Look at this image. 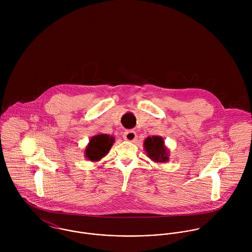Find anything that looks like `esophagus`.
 I'll return each instance as SVG.
<instances>
[{
    "label": "esophagus",
    "mask_w": 252,
    "mask_h": 252,
    "mask_svg": "<svg viewBox=\"0 0 252 252\" xmlns=\"http://www.w3.org/2000/svg\"><path fill=\"white\" fill-rule=\"evenodd\" d=\"M123 138H124V140H126V141L133 142V141L136 140L137 134H136V132L133 131V130H127V131H125V132L123 133Z\"/></svg>",
    "instance_id": "obj_1"
}]
</instances>
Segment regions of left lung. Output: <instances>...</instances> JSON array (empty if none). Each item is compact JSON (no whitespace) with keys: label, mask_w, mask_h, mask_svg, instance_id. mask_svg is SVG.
Returning a JSON list of instances; mask_svg holds the SVG:
<instances>
[{"label":"left lung","mask_w":252,"mask_h":252,"mask_svg":"<svg viewBox=\"0 0 252 252\" xmlns=\"http://www.w3.org/2000/svg\"><path fill=\"white\" fill-rule=\"evenodd\" d=\"M144 150L147 156L157 163H164L169 161V150L165 146V142L162 137L152 136L147 137L144 142Z\"/></svg>","instance_id":"obj_1"}]
</instances>
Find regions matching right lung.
Wrapping results in <instances>:
<instances>
[{"label":"right lung","mask_w":252,"mask_h":252,"mask_svg":"<svg viewBox=\"0 0 252 252\" xmlns=\"http://www.w3.org/2000/svg\"><path fill=\"white\" fill-rule=\"evenodd\" d=\"M113 143L114 138L107 134H100L92 137L85 148V157L92 162L100 161L108 154Z\"/></svg>","instance_id":"right-lung-1"}]
</instances>
